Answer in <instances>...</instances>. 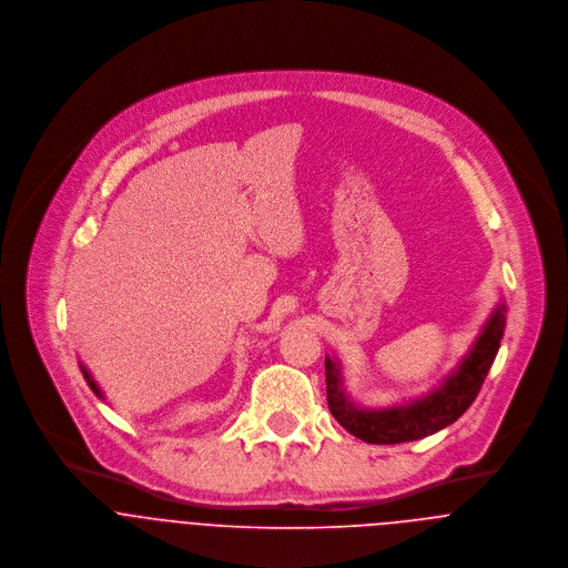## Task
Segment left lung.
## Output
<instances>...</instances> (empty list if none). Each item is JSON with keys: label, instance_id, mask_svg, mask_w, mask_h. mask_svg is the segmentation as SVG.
Masks as SVG:
<instances>
[{"label": "left lung", "instance_id": "obj_1", "mask_svg": "<svg viewBox=\"0 0 568 568\" xmlns=\"http://www.w3.org/2000/svg\"><path fill=\"white\" fill-rule=\"evenodd\" d=\"M505 332V308L498 306L489 317L462 367L430 396L385 410H361L341 389L336 363L325 358V394L334 419L354 437L367 444H403L422 439L459 419L481 392L487 372L500 347Z\"/></svg>", "mask_w": 568, "mask_h": 568}]
</instances>
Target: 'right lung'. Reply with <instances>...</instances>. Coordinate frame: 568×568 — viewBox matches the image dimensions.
Listing matches in <instances>:
<instances>
[{
	"mask_svg": "<svg viewBox=\"0 0 568 568\" xmlns=\"http://www.w3.org/2000/svg\"><path fill=\"white\" fill-rule=\"evenodd\" d=\"M82 374H84V378H87V383H89V387H91V392L95 394V396H100L102 398V394H100V389H98V385L91 381V376H89V372L87 369H82Z\"/></svg>",
	"mask_w": 568,
	"mask_h": 568,
	"instance_id": "1",
	"label": "right lung"
}]
</instances>
